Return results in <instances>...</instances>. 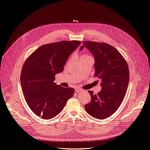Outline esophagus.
I'll return each mask as SVG.
<instances>
[{"instance_id":"1","label":"esophagus","mask_w":150,"mask_h":150,"mask_svg":"<svg viewBox=\"0 0 150 150\" xmlns=\"http://www.w3.org/2000/svg\"><path fill=\"white\" fill-rule=\"evenodd\" d=\"M75 91H76V92L77 93H79V92H81V91H82L83 90H82V89H81V88H76V90H75Z\"/></svg>"}]
</instances>
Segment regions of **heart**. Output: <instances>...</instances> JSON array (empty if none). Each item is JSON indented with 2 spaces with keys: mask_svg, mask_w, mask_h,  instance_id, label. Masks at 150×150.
I'll return each mask as SVG.
<instances>
[{
  "mask_svg": "<svg viewBox=\"0 0 150 150\" xmlns=\"http://www.w3.org/2000/svg\"><path fill=\"white\" fill-rule=\"evenodd\" d=\"M88 56H89V55H87V54H83L81 55V57H88Z\"/></svg>",
  "mask_w": 150,
  "mask_h": 150,
  "instance_id": "heart-1",
  "label": "heart"
}]
</instances>
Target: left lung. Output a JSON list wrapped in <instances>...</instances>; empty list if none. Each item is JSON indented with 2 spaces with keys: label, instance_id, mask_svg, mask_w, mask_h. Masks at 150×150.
<instances>
[{
  "label": "left lung",
  "instance_id": "1",
  "mask_svg": "<svg viewBox=\"0 0 150 150\" xmlns=\"http://www.w3.org/2000/svg\"><path fill=\"white\" fill-rule=\"evenodd\" d=\"M95 57V77L101 79V90L98 94L88 91L91 101L85 109L91 117L103 120L111 116L122 103L129 80L127 62L118 50L103 42L83 41Z\"/></svg>",
  "mask_w": 150,
  "mask_h": 150
}]
</instances>
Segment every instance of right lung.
Wrapping results in <instances>:
<instances>
[{
  "mask_svg": "<svg viewBox=\"0 0 150 150\" xmlns=\"http://www.w3.org/2000/svg\"><path fill=\"white\" fill-rule=\"evenodd\" d=\"M81 42L62 41L42 45L26 59L21 73V87L27 104L36 115L45 120L55 117L73 96L74 88H63L54 81Z\"/></svg>",
  "mask_w": 150,
  "mask_h": 150,
  "instance_id": "1",
  "label": "right lung"
}]
</instances>
